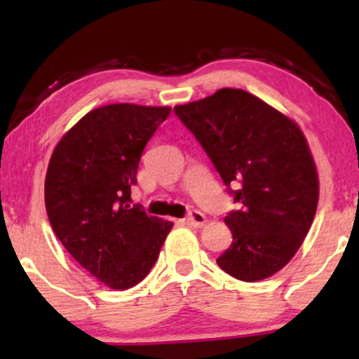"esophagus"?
<instances>
[{
  "label": "esophagus",
  "instance_id": "1",
  "mask_svg": "<svg viewBox=\"0 0 359 359\" xmlns=\"http://www.w3.org/2000/svg\"><path fill=\"white\" fill-rule=\"evenodd\" d=\"M186 224H189L191 227H204L205 222H208V219H205V215L203 212H199V210H193L188 217L184 219Z\"/></svg>",
  "mask_w": 359,
  "mask_h": 359
}]
</instances>
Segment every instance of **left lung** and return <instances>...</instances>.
Wrapping results in <instances>:
<instances>
[{"mask_svg": "<svg viewBox=\"0 0 359 359\" xmlns=\"http://www.w3.org/2000/svg\"><path fill=\"white\" fill-rule=\"evenodd\" d=\"M175 112L240 203L224 219L233 240L217 264L240 281L273 276L301 248L317 210L318 175L301 127L235 88L175 106Z\"/></svg>", "mask_w": 359, "mask_h": 359, "instance_id": "obj_1", "label": "left lung"}]
</instances>
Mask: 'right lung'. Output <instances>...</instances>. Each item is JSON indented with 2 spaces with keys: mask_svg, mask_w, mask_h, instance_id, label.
Masks as SVG:
<instances>
[{
  "mask_svg": "<svg viewBox=\"0 0 359 359\" xmlns=\"http://www.w3.org/2000/svg\"><path fill=\"white\" fill-rule=\"evenodd\" d=\"M168 106L130 102L83 116L58 142L46 175V209L67 252L116 291L150 273L173 222L130 205L147 142Z\"/></svg>",
  "mask_w": 359,
  "mask_h": 359,
  "instance_id": "add662e5",
  "label": "right lung"
}]
</instances>
